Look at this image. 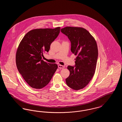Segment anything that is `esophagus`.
I'll use <instances>...</instances> for the list:
<instances>
[{"instance_id":"obj_1","label":"esophagus","mask_w":122,"mask_h":122,"mask_svg":"<svg viewBox=\"0 0 122 122\" xmlns=\"http://www.w3.org/2000/svg\"><path fill=\"white\" fill-rule=\"evenodd\" d=\"M58 68L60 69H64V65H58Z\"/></svg>"}]
</instances>
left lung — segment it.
Segmentation results:
<instances>
[{
    "mask_svg": "<svg viewBox=\"0 0 122 122\" xmlns=\"http://www.w3.org/2000/svg\"><path fill=\"white\" fill-rule=\"evenodd\" d=\"M61 31L71 42V51L77 57L75 66H68L70 75L67 85L75 90L86 87L95 72L98 58L97 46L94 38L86 29L67 26Z\"/></svg>",
    "mask_w": 122,
    "mask_h": 122,
    "instance_id": "left-lung-1",
    "label": "left lung"
}]
</instances>
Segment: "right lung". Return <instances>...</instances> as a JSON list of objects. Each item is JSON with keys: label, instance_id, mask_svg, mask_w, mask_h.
Wrapping results in <instances>:
<instances>
[{"label": "right lung", "instance_id": "right-lung-1", "mask_svg": "<svg viewBox=\"0 0 122 122\" xmlns=\"http://www.w3.org/2000/svg\"><path fill=\"white\" fill-rule=\"evenodd\" d=\"M60 27L36 29L30 30L20 41L16 54L18 70L30 87L42 88L49 83L58 69L41 58L48 52L52 41L57 37Z\"/></svg>", "mask_w": 122, "mask_h": 122}]
</instances>
